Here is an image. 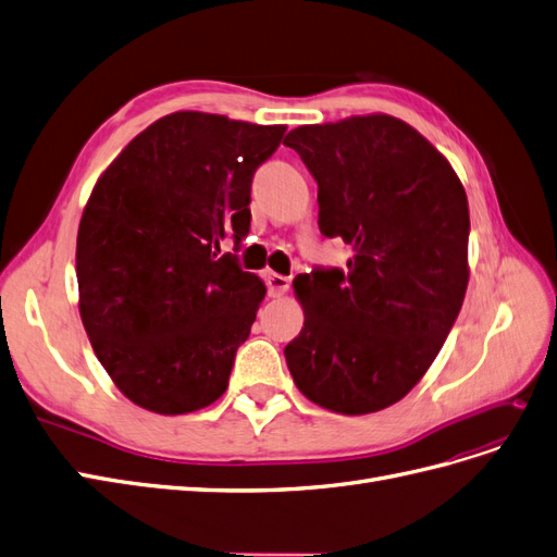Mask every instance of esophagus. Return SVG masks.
<instances>
[{
    "label": "esophagus",
    "mask_w": 557,
    "mask_h": 557,
    "mask_svg": "<svg viewBox=\"0 0 557 557\" xmlns=\"http://www.w3.org/2000/svg\"><path fill=\"white\" fill-rule=\"evenodd\" d=\"M264 283H267V290L272 297H281V295L288 293V288H290V278L283 276V274H267Z\"/></svg>",
    "instance_id": "1"
}]
</instances>
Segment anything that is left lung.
<instances>
[{"label":"left lung","mask_w":557,"mask_h":557,"mask_svg":"<svg viewBox=\"0 0 557 557\" xmlns=\"http://www.w3.org/2000/svg\"><path fill=\"white\" fill-rule=\"evenodd\" d=\"M318 183V227L352 248L346 269L295 278L305 327L285 346L297 387L360 416L399 401L440 356L467 293L460 178L393 115L305 125L283 141Z\"/></svg>","instance_id":"left-lung-1"}]
</instances>
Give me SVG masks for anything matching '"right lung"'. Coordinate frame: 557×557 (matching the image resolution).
Here are the masks:
<instances>
[{"label":"right lung","mask_w":557,"mask_h":557,"mask_svg":"<svg viewBox=\"0 0 557 557\" xmlns=\"http://www.w3.org/2000/svg\"><path fill=\"white\" fill-rule=\"evenodd\" d=\"M285 125L178 111L160 117L97 181L76 239L81 318L127 399L162 416L227 391L264 283L239 267L250 183Z\"/></svg>","instance_id":"right-lung-1"}]
</instances>
